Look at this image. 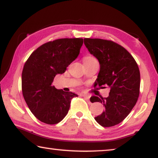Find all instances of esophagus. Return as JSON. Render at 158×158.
<instances>
[{
  "mask_svg": "<svg viewBox=\"0 0 158 158\" xmlns=\"http://www.w3.org/2000/svg\"><path fill=\"white\" fill-rule=\"evenodd\" d=\"M82 96H83L84 98H85L86 100L88 101V99H89V96H87V95H83V94H82Z\"/></svg>",
  "mask_w": 158,
  "mask_h": 158,
  "instance_id": "obj_1",
  "label": "esophagus"
}]
</instances>
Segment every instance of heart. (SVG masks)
Wrapping results in <instances>:
<instances>
[{"label": "heart", "mask_w": 158, "mask_h": 158, "mask_svg": "<svg viewBox=\"0 0 158 158\" xmlns=\"http://www.w3.org/2000/svg\"><path fill=\"white\" fill-rule=\"evenodd\" d=\"M94 60H96L94 57H91V56H85V57L83 58V62H91L94 61Z\"/></svg>", "instance_id": "b5f03b06"}]
</instances>
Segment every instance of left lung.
I'll return each mask as SVG.
<instances>
[{
    "label": "left lung",
    "mask_w": 158,
    "mask_h": 158,
    "mask_svg": "<svg viewBox=\"0 0 158 158\" xmlns=\"http://www.w3.org/2000/svg\"><path fill=\"white\" fill-rule=\"evenodd\" d=\"M84 44L100 64L94 84L100 87L106 85L110 88L107 98L91 97L92 103H101L105 107L95 120L102 127L115 126L129 115L137 103L140 86L139 68L130 53L112 41L85 38Z\"/></svg>",
    "instance_id": "left-lung-1"
}]
</instances>
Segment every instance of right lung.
I'll list each match as a JSON object with an SVG mask.
<instances>
[{
	"instance_id": "add662e5",
	"label": "right lung",
	"mask_w": 158,
	"mask_h": 158,
	"mask_svg": "<svg viewBox=\"0 0 158 158\" xmlns=\"http://www.w3.org/2000/svg\"><path fill=\"white\" fill-rule=\"evenodd\" d=\"M83 39H60L38 47L23 66L21 86L23 98L31 113L42 122L55 124L65 117L70 101L77 96L72 92L57 89L52 85L58 74L80 54Z\"/></svg>"
}]
</instances>
